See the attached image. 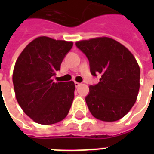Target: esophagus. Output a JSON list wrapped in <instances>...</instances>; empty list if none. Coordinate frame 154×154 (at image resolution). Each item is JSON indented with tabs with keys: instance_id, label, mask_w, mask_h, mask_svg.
<instances>
[{
	"instance_id": "1",
	"label": "esophagus",
	"mask_w": 154,
	"mask_h": 154,
	"mask_svg": "<svg viewBox=\"0 0 154 154\" xmlns=\"http://www.w3.org/2000/svg\"><path fill=\"white\" fill-rule=\"evenodd\" d=\"M81 85V83H79V82H75V86H76V87H78L79 86Z\"/></svg>"
}]
</instances>
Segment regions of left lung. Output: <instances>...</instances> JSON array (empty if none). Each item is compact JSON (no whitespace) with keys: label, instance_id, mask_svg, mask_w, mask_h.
<instances>
[{"label":"left lung","instance_id":"8db88e82","mask_svg":"<svg viewBox=\"0 0 154 154\" xmlns=\"http://www.w3.org/2000/svg\"><path fill=\"white\" fill-rule=\"evenodd\" d=\"M77 47L86 54L93 76L100 82L89 87L88 109L97 119L113 122L131 110L139 91L140 68L131 52L108 37L80 40Z\"/></svg>","mask_w":154,"mask_h":154}]
</instances>
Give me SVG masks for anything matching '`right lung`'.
Instances as JSON below:
<instances>
[{
    "label": "right lung",
    "instance_id": "1",
    "mask_svg": "<svg viewBox=\"0 0 154 154\" xmlns=\"http://www.w3.org/2000/svg\"><path fill=\"white\" fill-rule=\"evenodd\" d=\"M73 43L38 37L24 48L15 62L13 84L20 106L35 122L53 125L67 116L74 98L75 84L55 82L65 55Z\"/></svg>",
    "mask_w": 154,
    "mask_h": 154
}]
</instances>
